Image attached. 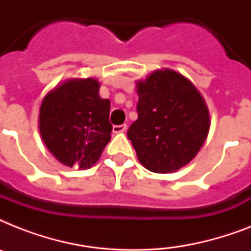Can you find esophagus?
Instances as JSON below:
<instances>
[{"label":"esophagus","instance_id":"obj_1","mask_svg":"<svg viewBox=\"0 0 251 251\" xmlns=\"http://www.w3.org/2000/svg\"><path fill=\"white\" fill-rule=\"evenodd\" d=\"M126 125H114L113 126V133L118 134V133H125L126 131Z\"/></svg>","mask_w":251,"mask_h":251}]
</instances>
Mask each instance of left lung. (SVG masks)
I'll use <instances>...</instances> for the list:
<instances>
[{"instance_id":"8db88e82","label":"left lung","mask_w":251,"mask_h":251,"mask_svg":"<svg viewBox=\"0 0 251 251\" xmlns=\"http://www.w3.org/2000/svg\"><path fill=\"white\" fill-rule=\"evenodd\" d=\"M138 120L127 138L141 164L171 173L190 163L210 130V113L197 87L182 74L164 69L137 82Z\"/></svg>"}]
</instances>
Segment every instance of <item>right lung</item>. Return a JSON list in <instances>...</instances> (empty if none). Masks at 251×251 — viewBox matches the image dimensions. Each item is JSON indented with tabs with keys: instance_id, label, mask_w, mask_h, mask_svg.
I'll return each mask as SVG.
<instances>
[{
	"instance_id": "right-lung-1",
	"label": "right lung",
	"mask_w": 251,
	"mask_h": 251,
	"mask_svg": "<svg viewBox=\"0 0 251 251\" xmlns=\"http://www.w3.org/2000/svg\"><path fill=\"white\" fill-rule=\"evenodd\" d=\"M98 79H69L45 95L39 130L49 152L66 167L91 168L110 141V101Z\"/></svg>"
}]
</instances>
